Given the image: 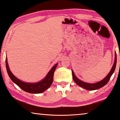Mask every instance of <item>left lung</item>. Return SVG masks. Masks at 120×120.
Instances as JSON below:
<instances>
[{
    "instance_id": "obj_1",
    "label": "left lung",
    "mask_w": 120,
    "mask_h": 120,
    "mask_svg": "<svg viewBox=\"0 0 120 120\" xmlns=\"http://www.w3.org/2000/svg\"><path fill=\"white\" fill-rule=\"evenodd\" d=\"M116 61H117V58H116V53H115V60H114V62L113 64V66L111 70L109 71V73H108V75L105 77L103 80H102L101 81L99 82H98L96 83H87L85 82H83L81 80L79 79L76 77L75 75L74 71H72V75H73V79L75 82L78 86H79L80 87H82L83 88L87 89L88 90H96V89H100L102 88V87L106 85V84L108 82L109 80L110 77L112 75V74H113L115 69L116 65Z\"/></svg>"
}]
</instances>
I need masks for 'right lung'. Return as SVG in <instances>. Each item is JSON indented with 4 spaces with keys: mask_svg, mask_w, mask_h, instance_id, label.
<instances>
[{
    "mask_svg": "<svg viewBox=\"0 0 120 120\" xmlns=\"http://www.w3.org/2000/svg\"><path fill=\"white\" fill-rule=\"evenodd\" d=\"M5 61H6L7 71H8V76H10L12 81L17 86H18L23 90L32 94L41 93L51 86L53 81V76H54V71L56 69L57 65H58V64H55L51 69V70L49 71L45 78L43 79L41 81L35 83H30L24 82L16 78L10 70L7 58H6Z\"/></svg>",
    "mask_w": 120,
    "mask_h": 120,
    "instance_id": "right-lung-1",
    "label": "right lung"
}]
</instances>
